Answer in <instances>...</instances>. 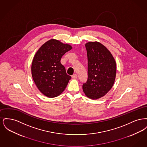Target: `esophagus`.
Returning a JSON list of instances; mask_svg holds the SVG:
<instances>
[{
    "label": "esophagus",
    "mask_w": 147,
    "mask_h": 147,
    "mask_svg": "<svg viewBox=\"0 0 147 147\" xmlns=\"http://www.w3.org/2000/svg\"><path fill=\"white\" fill-rule=\"evenodd\" d=\"M71 77H72L73 79H76V78H77L78 76H77V74H73V75L71 76Z\"/></svg>",
    "instance_id": "34e87169"
}]
</instances>
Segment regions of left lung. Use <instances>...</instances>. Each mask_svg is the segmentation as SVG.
Returning <instances> with one entry per match:
<instances>
[{
	"label": "left lung",
	"mask_w": 147,
	"mask_h": 147,
	"mask_svg": "<svg viewBox=\"0 0 147 147\" xmlns=\"http://www.w3.org/2000/svg\"><path fill=\"white\" fill-rule=\"evenodd\" d=\"M88 56V78L83 85L85 95L96 100L112 88L116 75V64L111 52L98 42L85 44Z\"/></svg>",
	"instance_id": "obj_1"
}]
</instances>
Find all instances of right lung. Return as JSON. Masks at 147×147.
Here are the masks:
<instances>
[{
  "label": "right lung",
  "mask_w": 147,
  "mask_h": 147,
  "mask_svg": "<svg viewBox=\"0 0 147 147\" xmlns=\"http://www.w3.org/2000/svg\"><path fill=\"white\" fill-rule=\"evenodd\" d=\"M71 49L69 45L52 39L45 43L35 54L31 65L32 77L37 88L47 97L59 95L71 79L61 59Z\"/></svg>",
  "instance_id": "obj_1"
}]
</instances>
